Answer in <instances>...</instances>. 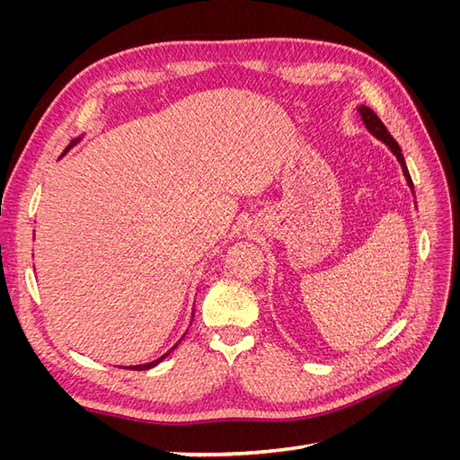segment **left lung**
Masks as SVG:
<instances>
[{
    "mask_svg": "<svg viewBox=\"0 0 460 460\" xmlns=\"http://www.w3.org/2000/svg\"><path fill=\"white\" fill-rule=\"evenodd\" d=\"M357 111H358V115H360V120H363V124H365V128H367V130L376 137V140H380V142H382L389 151L394 153L395 159H397V163L401 164L402 176H405V180H407V186L411 188V193L414 196L412 180H411V174H409V169H407V163H405V157H402V153H401L399 144L394 140L392 134H389V132H387V128L384 127V122L378 119V115H376L370 107H367V105H358V107H357ZM414 207H416V201H414Z\"/></svg>",
    "mask_w": 460,
    "mask_h": 460,
    "instance_id": "1",
    "label": "left lung"
}]
</instances>
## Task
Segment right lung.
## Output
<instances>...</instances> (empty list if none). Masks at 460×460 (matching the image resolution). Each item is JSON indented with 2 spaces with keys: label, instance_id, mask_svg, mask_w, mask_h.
Wrapping results in <instances>:
<instances>
[{
  "label": "right lung",
  "instance_id": "obj_1",
  "mask_svg": "<svg viewBox=\"0 0 460 460\" xmlns=\"http://www.w3.org/2000/svg\"><path fill=\"white\" fill-rule=\"evenodd\" d=\"M82 137H84V134H82V136H78V137H76V140H73V144H71V146H68V149H71L73 146H76V144H78V142L82 140ZM65 153H66V151H65ZM191 320H193V311H191ZM186 333H188V330H186ZM186 333H184V336H186ZM184 336H182V338H180V340H178V341H176V343H174V345L171 347V349H169V351H166L164 355H161L159 358H155V360H151V363H144V365H134V367H124V368H130V370H149V368H153V367H157V365L161 363V360H163V358H166V357H169V355H171V353H172V351L176 349V347H178V343L184 340Z\"/></svg>",
  "mask_w": 460,
  "mask_h": 460
}]
</instances>
